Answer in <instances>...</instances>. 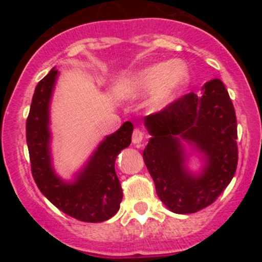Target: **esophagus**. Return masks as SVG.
I'll return each instance as SVG.
<instances>
[{
	"instance_id": "obj_1",
	"label": "esophagus",
	"mask_w": 262,
	"mask_h": 262,
	"mask_svg": "<svg viewBox=\"0 0 262 262\" xmlns=\"http://www.w3.org/2000/svg\"><path fill=\"white\" fill-rule=\"evenodd\" d=\"M144 138H145V133H144L143 130H140V129H135L133 132V138H132V140H133V143L135 145L140 146L141 141L144 140Z\"/></svg>"
}]
</instances>
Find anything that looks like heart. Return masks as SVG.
Returning a JSON list of instances; mask_svg holds the SVG:
<instances>
[{
  "mask_svg": "<svg viewBox=\"0 0 262 262\" xmlns=\"http://www.w3.org/2000/svg\"><path fill=\"white\" fill-rule=\"evenodd\" d=\"M191 80V71L186 62L169 60L151 64L123 77L117 82L116 95L122 100L150 96L149 104L161 111L173 103Z\"/></svg>",
  "mask_w": 262,
  "mask_h": 262,
  "instance_id": "1",
  "label": "heart"
}]
</instances>
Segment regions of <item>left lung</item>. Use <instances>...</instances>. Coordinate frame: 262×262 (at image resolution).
Here are the masks:
<instances>
[{"instance_id":"obj_1","label":"left lung","mask_w":262,"mask_h":262,"mask_svg":"<svg viewBox=\"0 0 262 262\" xmlns=\"http://www.w3.org/2000/svg\"><path fill=\"white\" fill-rule=\"evenodd\" d=\"M151 138L143 158L156 193L171 212L196 213L217 200L237 165L236 117L224 83H204L202 93H188L159 113L144 118ZM186 141L203 156L200 173L187 166Z\"/></svg>"}]
</instances>
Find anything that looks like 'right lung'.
Listing matches in <instances>:
<instances>
[{
	"mask_svg": "<svg viewBox=\"0 0 262 262\" xmlns=\"http://www.w3.org/2000/svg\"><path fill=\"white\" fill-rule=\"evenodd\" d=\"M58 75L53 68L39 81L27 118L33 179L41 193L65 214L87 223L104 222L118 212L122 202L123 192L114 162L119 152L130 145L134 127L132 122L123 123L118 130L98 144L73 181L62 180L55 172L50 151V101Z\"/></svg>",
	"mask_w": 262,
	"mask_h": 262,
	"instance_id": "obj_1",
	"label": "right lung"
}]
</instances>
